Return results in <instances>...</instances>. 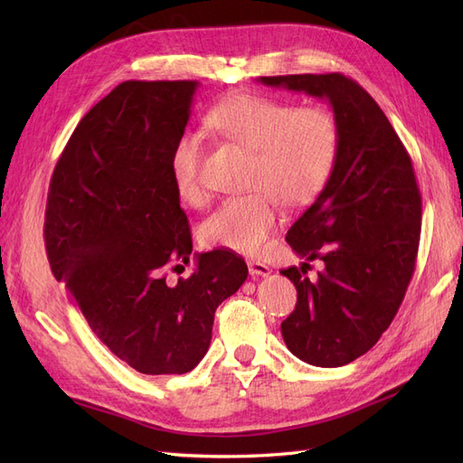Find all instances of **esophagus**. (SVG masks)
<instances>
[{"instance_id": "1", "label": "esophagus", "mask_w": 463, "mask_h": 463, "mask_svg": "<svg viewBox=\"0 0 463 463\" xmlns=\"http://www.w3.org/2000/svg\"><path fill=\"white\" fill-rule=\"evenodd\" d=\"M247 266H249V272H250V276H269L270 272H272V269L269 264H264V262H260V260H249L247 262Z\"/></svg>"}]
</instances>
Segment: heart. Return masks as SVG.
I'll return each instance as SVG.
<instances>
[{"label": "heart", "mask_w": 463, "mask_h": 463, "mask_svg": "<svg viewBox=\"0 0 463 463\" xmlns=\"http://www.w3.org/2000/svg\"><path fill=\"white\" fill-rule=\"evenodd\" d=\"M206 125L226 141L255 152L249 181L255 191L223 201L203 222L201 241L259 255L278 226L279 203L305 206L328 184L340 152L338 119L320 106L296 108L278 98L240 92L210 109ZM201 162V138L181 135L172 152V175L179 197L194 206L206 203Z\"/></svg>", "instance_id": "b5f03b06"}]
</instances>
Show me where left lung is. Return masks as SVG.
I'll return each instance as SVG.
<instances>
[{"label": "left lung", "mask_w": 463, "mask_h": 463, "mask_svg": "<svg viewBox=\"0 0 463 463\" xmlns=\"http://www.w3.org/2000/svg\"><path fill=\"white\" fill-rule=\"evenodd\" d=\"M259 80L326 98L340 125L328 184L286 235L305 262L282 270L298 289L282 335L309 365L342 367L378 342L411 282L421 235L411 158L384 111L354 79L305 73ZM315 258L326 269L309 280L306 270Z\"/></svg>", "instance_id": "left-lung-1"}]
</instances>
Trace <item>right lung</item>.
I'll use <instances>...</instances> for the list:
<instances>
[{"label": "right lung", "mask_w": 463, "mask_h": 463, "mask_svg": "<svg viewBox=\"0 0 463 463\" xmlns=\"http://www.w3.org/2000/svg\"><path fill=\"white\" fill-rule=\"evenodd\" d=\"M197 80H125L79 121L50 181L44 241L52 272L116 357L143 374H184L213 340L218 305L247 279L228 249L187 264L189 222L172 152L185 133ZM175 266V269H177Z\"/></svg>", "instance_id": "1"}]
</instances>
